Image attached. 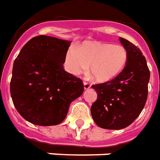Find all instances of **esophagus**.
Returning <instances> with one entry per match:
<instances>
[{
	"label": "esophagus",
	"instance_id": "esophagus-1",
	"mask_svg": "<svg viewBox=\"0 0 160 160\" xmlns=\"http://www.w3.org/2000/svg\"><path fill=\"white\" fill-rule=\"evenodd\" d=\"M91 87V85L87 82H84V89L85 90H88Z\"/></svg>",
	"mask_w": 160,
	"mask_h": 160
}]
</instances>
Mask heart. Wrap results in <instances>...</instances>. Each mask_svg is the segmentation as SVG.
<instances>
[{"label":"heart","mask_w":160,"mask_h":160,"mask_svg":"<svg viewBox=\"0 0 160 160\" xmlns=\"http://www.w3.org/2000/svg\"><path fill=\"white\" fill-rule=\"evenodd\" d=\"M128 55L125 47L102 42H88L70 48L66 52L64 66L73 75L88 69L98 82H106L118 76L127 63Z\"/></svg>","instance_id":"1"}]
</instances>
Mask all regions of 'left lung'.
Listing matches in <instances>:
<instances>
[{
	"mask_svg": "<svg viewBox=\"0 0 160 160\" xmlns=\"http://www.w3.org/2000/svg\"><path fill=\"white\" fill-rule=\"evenodd\" d=\"M119 41L128 55L120 74L110 81L92 86L98 98L91 108L97 125L108 130L125 128L139 116L146 103L150 72L139 48L124 38Z\"/></svg>",
	"mask_w": 160,
	"mask_h": 160,
	"instance_id": "8db88e82",
	"label": "left lung"
}]
</instances>
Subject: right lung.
<instances>
[{"label": "right lung", "mask_w": 160, "mask_h": 160, "mask_svg": "<svg viewBox=\"0 0 160 160\" xmlns=\"http://www.w3.org/2000/svg\"><path fill=\"white\" fill-rule=\"evenodd\" d=\"M71 41L39 35L23 46L15 59L11 97L20 115L34 125L62 122L72 102L82 95V81L63 69Z\"/></svg>", "instance_id": "add662e5"}]
</instances>
